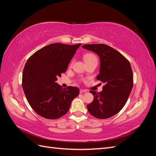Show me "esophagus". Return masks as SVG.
Wrapping results in <instances>:
<instances>
[{
	"instance_id": "obj_1",
	"label": "esophagus",
	"mask_w": 156,
	"mask_h": 156,
	"mask_svg": "<svg viewBox=\"0 0 156 156\" xmlns=\"http://www.w3.org/2000/svg\"><path fill=\"white\" fill-rule=\"evenodd\" d=\"M84 92H87L86 90H83V89L80 90V93H81V94H83V93H84Z\"/></svg>"
}]
</instances>
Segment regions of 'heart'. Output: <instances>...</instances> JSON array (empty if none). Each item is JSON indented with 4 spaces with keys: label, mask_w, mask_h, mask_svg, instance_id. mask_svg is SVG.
<instances>
[{
    "label": "heart",
    "mask_w": 156,
    "mask_h": 156,
    "mask_svg": "<svg viewBox=\"0 0 156 156\" xmlns=\"http://www.w3.org/2000/svg\"><path fill=\"white\" fill-rule=\"evenodd\" d=\"M97 60L96 56L93 55V54H90V53H88V54H86L84 56V61H87V60Z\"/></svg>",
    "instance_id": "1"
}]
</instances>
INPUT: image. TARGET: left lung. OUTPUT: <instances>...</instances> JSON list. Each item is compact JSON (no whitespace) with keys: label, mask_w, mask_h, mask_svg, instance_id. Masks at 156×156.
<instances>
[{"label":"left lung","mask_w":156,"mask_h":156,"mask_svg":"<svg viewBox=\"0 0 156 156\" xmlns=\"http://www.w3.org/2000/svg\"><path fill=\"white\" fill-rule=\"evenodd\" d=\"M83 48L96 53L100 58V74L96 77L105 84L101 92L90 90L93 101L88 112L99 119L116 115L125 105L133 85V75L128 60L105 44H86Z\"/></svg>","instance_id":"1"}]
</instances>
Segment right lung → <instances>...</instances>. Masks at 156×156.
<instances>
[{
	"mask_svg": "<svg viewBox=\"0 0 156 156\" xmlns=\"http://www.w3.org/2000/svg\"><path fill=\"white\" fill-rule=\"evenodd\" d=\"M81 44H52L37 51L23 69L22 87L29 105L47 119H59L68 112L79 94L75 87L62 88L56 83L66 72L76 50Z\"/></svg>",
	"mask_w": 156,
	"mask_h": 156,
	"instance_id": "add662e5",
	"label": "right lung"
}]
</instances>
